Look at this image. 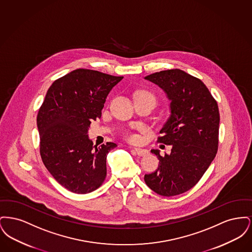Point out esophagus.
<instances>
[{"instance_id":"1","label":"esophagus","mask_w":252,"mask_h":252,"mask_svg":"<svg viewBox=\"0 0 252 252\" xmlns=\"http://www.w3.org/2000/svg\"><path fill=\"white\" fill-rule=\"evenodd\" d=\"M133 151L140 157L146 156L148 154V151L146 149H143V148H133Z\"/></svg>"}]
</instances>
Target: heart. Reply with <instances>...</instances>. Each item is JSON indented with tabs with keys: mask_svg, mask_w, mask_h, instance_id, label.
Instances as JSON below:
<instances>
[{
	"mask_svg": "<svg viewBox=\"0 0 252 252\" xmlns=\"http://www.w3.org/2000/svg\"><path fill=\"white\" fill-rule=\"evenodd\" d=\"M138 95L149 96V97H151L152 99H154V100H155V97H154V95H153L152 94L148 93V92H141V93H139V94H138ZM126 139L129 143H137V142L139 141V137H138L137 135H135V134H132V133L126 134Z\"/></svg>",
	"mask_w": 252,
	"mask_h": 252,
	"instance_id": "obj_1",
	"label": "heart"
}]
</instances>
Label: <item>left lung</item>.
<instances>
[{
	"label": "left lung",
	"instance_id": "8db88e82",
	"mask_svg": "<svg viewBox=\"0 0 252 252\" xmlns=\"http://www.w3.org/2000/svg\"><path fill=\"white\" fill-rule=\"evenodd\" d=\"M145 79L158 85L171 100V116L157 143L172 145L170 155H159L154 173L144 176L158 194L174 196L187 192L200 180L218 150L219 109L203 82L180 69L152 73Z\"/></svg>",
	"mask_w": 252,
	"mask_h": 252
}]
</instances>
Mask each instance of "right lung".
Returning <instances> with one entry per match:
<instances>
[{
    "label": "right lung",
    "mask_w": 252,
    "mask_h": 252,
    "mask_svg": "<svg viewBox=\"0 0 252 252\" xmlns=\"http://www.w3.org/2000/svg\"><path fill=\"white\" fill-rule=\"evenodd\" d=\"M123 76L77 69L55 80L37 112L39 153L50 174L75 193L99 188L107 176V156L117 144L94 146L87 132L101 117L106 98Z\"/></svg>",
    "instance_id": "obj_1"
}]
</instances>
